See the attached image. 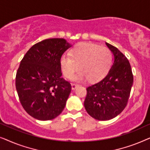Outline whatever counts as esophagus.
<instances>
[{"mask_svg": "<svg viewBox=\"0 0 150 150\" xmlns=\"http://www.w3.org/2000/svg\"><path fill=\"white\" fill-rule=\"evenodd\" d=\"M79 87V85H76V84H71V89L72 90H75L76 88Z\"/></svg>", "mask_w": 150, "mask_h": 150, "instance_id": "esophagus-1", "label": "esophagus"}]
</instances>
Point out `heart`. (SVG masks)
<instances>
[{
	"instance_id": "obj_1",
	"label": "heart",
	"mask_w": 150,
	"mask_h": 150,
	"mask_svg": "<svg viewBox=\"0 0 150 150\" xmlns=\"http://www.w3.org/2000/svg\"><path fill=\"white\" fill-rule=\"evenodd\" d=\"M112 54L106 47L92 43L78 44L70 51V55L63 54L60 65L63 74L70 79L80 69L81 71L74 78L75 81H98L103 79L109 71Z\"/></svg>"
}]
</instances>
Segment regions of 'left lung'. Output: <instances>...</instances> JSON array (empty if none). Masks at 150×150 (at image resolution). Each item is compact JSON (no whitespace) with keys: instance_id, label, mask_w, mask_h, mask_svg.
<instances>
[{"instance_id":"8db88e82","label":"left lung","mask_w":150,"mask_h":150,"mask_svg":"<svg viewBox=\"0 0 150 150\" xmlns=\"http://www.w3.org/2000/svg\"><path fill=\"white\" fill-rule=\"evenodd\" d=\"M113 54V63L102 81L87 88L84 106L88 114L97 120L115 117L126 107L133 84L128 59L115 47L106 42Z\"/></svg>"}]
</instances>
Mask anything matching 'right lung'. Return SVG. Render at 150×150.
I'll return each instance as SVG.
<instances>
[{"label":"right lung","mask_w":150,"mask_h":150,"mask_svg":"<svg viewBox=\"0 0 150 150\" xmlns=\"http://www.w3.org/2000/svg\"><path fill=\"white\" fill-rule=\"evenodd\" d=\"M71 46L63 38L43 40L33 45L20 62L16 90L24 109L35 119L53 120L64 109L71 87L61 78L60 59Z\"/></svg>","instance_id":"1"}]
</instances>
